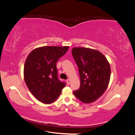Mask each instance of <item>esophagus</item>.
<instances>
[{"mask_svg": "<svg viewBox=\"0 0 135 135\" xmlns=\"http://www.w3.org/2000/svg\"><path fill=\"white\" fill-rule=\"evenodd\" d=\"M67 83L68 84H69L70 83V79H67Z\"/></svg>", "mask_w": 135, "mask_h": 135, "instance_id": "34e87169", "label": "esophagus"}]
</instances>
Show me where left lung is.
<instances>
[{
  "label": "left lung",
  "instance_id": "obj_1",
  "mask_svg": "<svg viewBox=\"0 0 135 135\" xmlns=\"http://www.w3.org/2000/svg\"><path fill=\"white\" fill-rule=\"evenodd\" d=\"M71 53L80 78V88L73 93L84 103L94 102L108 86L111 75L109 64L103 54L95 49L74 47Z\"/></svg>",
  "mask_w": 135,
  "mask_h": 135
}]
</instances>
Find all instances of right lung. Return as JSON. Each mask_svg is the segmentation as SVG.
Here are the masks:
<instances>
[{
    "label": "right lung",
    "mask_w": 135,
    "mask_h": 135,
    "mask_svg": "<svg viewBox=\"0 0 135 135\" xmlns=\"http://www.w3.org/2000/svg\"><path fill=\"white\" fill-rule=\"evenodd\" d=\"M68 49V46H43L34 49L27 56L24 80L34 97L43 103L54 102L66 85L58 78L56 62Z\"/></svg>",
    "instance_id": "1"
}]
</instances>
